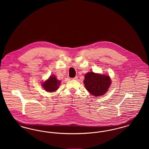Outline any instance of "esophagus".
I'll use <instances>...</instances> for the list:
<instances>
[{
  "label": "esophagus",
  "instance_id": "esophagus-1",
  "mask_svg": "<svg viewBox=\"0 0 149 149\" xmlns=\"http://www.w3.org/2000/svg\"><path fill=\"white\" fill-rule=\"evenodd\" d=\"M78 79V77H74V78H72L71 79L72 80H77Z\"/></svg>",
  "mask_w": 149,
  "mask_h": 149
}]
</instances>
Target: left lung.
<instances>
[{
	"label": "left lung",
	"mask_w": 149,
	"mask_h": 149,
	"mask_svg": "<svg viewBox=\"0 0 149 149\" xmlns=\"http://www.w3.org/2000/svg\"><path fill=\"white\" fill-rule=\"evenodd\" d=\"M84 83L89 92L94 96L99 97L107 92L111 80L108 75L95 74L91 71L85 75Z\"/></svg>",
	"instance_id": "8db88e82"
}]
</instances>
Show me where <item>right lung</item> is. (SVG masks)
<instances>
[{
	"mask_svg": "<svg viewBox=\"0 0 149 149\" xmlns=\"http://www.w3.org/2000/svg\"><path fill=\"white\" fill-rule=\"evenodd\" d=\"M60 84V81L57 79L55 75H52L47 80L43 82L42 85L45 90L49 92H52L56 91Z\"/></svg>",
	"mask_w": 149,
	"mask_h": 149,
	"instance_id": "obj_1",
	"label": "right lung"
}]
</instances>
